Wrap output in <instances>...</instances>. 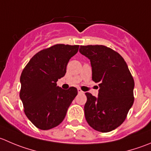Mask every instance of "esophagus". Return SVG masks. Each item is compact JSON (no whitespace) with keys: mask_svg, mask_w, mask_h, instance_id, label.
Returning a JSON list of instances; mask_svg holds the SVG:
<instances>
[{"mask_svg":"<svg viewBox=\"0 0 151 151\" xmlns=\"http://www.w3.org/2000/svg\"><path fill=\"white\" fill-rule=\"evenodd\" d=\"M77 91H78V93H84V92H83V91H82L81 89H80V88H78V89H77Z\"/></svg>","mask_w":151,"mask_h":151,"instance_id":"1","label":"esophagus"}]
</instances>
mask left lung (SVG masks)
<instances>
[{
	"label": "left lung",
	"mask_w": 151,
	"mask_h": 151,
	"mask_svg": "<svg viewBox=\"0 0 151 151\" xmlns=\"http://www.w3.org/2000/svg\"><path fill=\"white\" fill-rule=\"evenodd\" d=\"M79 51L90 60L92 80L99 87L97 97L86 93V119L96 131L110 132L122 125L134 104V78L125 60L113 49L88 45Z\"/></svg>",
	"instance_id": "8db88e82"
}]
</instances>
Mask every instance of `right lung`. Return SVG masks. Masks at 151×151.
<instances>
[{
  "label": "right lung",
  "mask_w": 151,
  "mask_h": 151,
  "mask_svg": "<svg viewBox=\"0 0 151 151\" xmlns=\"http://www.w3.org/2000/svg\"><path fill=\"white\" fill-rule=\"evenodd\" d=\"M79 46L57 44L34 55L20 75V98L25 114L37 128L49 130L59 125L77 89L64 90L57 86L64 77L69 60L78 52Z\"/></svg>",
  "instance_id": "right-lung-1"
}]
</instances>
